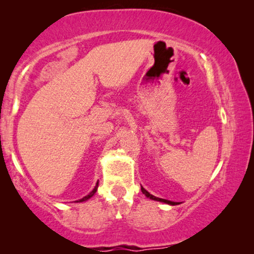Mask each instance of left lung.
Segmentation results:
<instances>
[{"label": "left lung", "mask_w": 254, "mask_h": 254, "mask_svg": "<svg viewBox=\"0 0 254 254\" xmlns=\"http://www.w3.org/2000/svg\"><path fill=\"white\" fill-rule=\"evenodd\" d=\"M141 190H142V193L144 194L145 196L147 197H149V199H151V200H155V201H159V202H164V203H168V204H171V206H175V204H177V202H173V201H170V200H165V199H161V197H156V196H154L152 195V194H150L148 192V190H145L143 187L141 186Z\"/></svg>", "instance_id": "obj_1"}]
</instances>
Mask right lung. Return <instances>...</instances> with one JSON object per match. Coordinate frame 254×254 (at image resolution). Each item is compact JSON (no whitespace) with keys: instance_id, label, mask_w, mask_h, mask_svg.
Wrapping results in <instances>:
<instances>
[{"instance_id":"add662e5","label":"right lung","mask_w":254,"mask_h":254,"mask_svg":"<svg viewBox=\"0 0 254 254\" xmlns=\"http://www.w3.org/2000/svg\"><path fill=\"white\" fill-rule=\"evenodd\" d=\"M97 190H98V182H97V184H96V186H95V189H93L91 192H90L88 195L86 196H84V197H82V199H79V200H77V201H75V202H84V201H86V200H89L90 197L91 196H93L95 195V193L97 192Z\"/></svg>"}]
</instances>
